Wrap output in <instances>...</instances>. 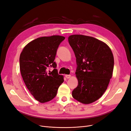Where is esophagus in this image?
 <instances>
[{
    "label": "esophagus",
    "instance_id": "1",
    "mask_svg": "<svg viewBox=\"0 0 131 131\" xmlns=\"http://www.w3.org/2000/svg\"><path fill=\"white\" fill-rule=\"evenodd\" d=\"M71 77V75H65V77L66 79H70Z\"/></svg>",
    "mask_w": 131,
    "mask_h": 131
}]
</instances>
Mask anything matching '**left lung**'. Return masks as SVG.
<instances>
[{
    "mask_svg": "<svg viewBox=\"0 0 131 131\" xmlns=\"http://www.w3.org/2000/svg\"><path fill=\"white\" fill-rule=\"evenodd\" d=\"M68 40L77 65L78 85L72 91V96L82 104H91L105 93L112 77L113 53L106 43L93 37L75 34Z\"/></svg>",
    "mask_w": 131,
    "mask_h": 131,
    "instance_id": "left-lung-1",
    "label": "left lung"
}]
</instances>
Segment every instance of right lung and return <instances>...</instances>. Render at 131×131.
<instances>
[{"label":"right lung","mask_w":131,"mask_h":131,"mask_svg":"<svg viewBox=\"0 0 131 131\" xmlns=\"http://www.w3.org/2000/svg\"><path fill=\"white\" fill-rule=\"evenodd\" d=\"M65 38L43 37L32 41L20 54L19 67L23 80L34 98L41 103L49 101L57 95L64 79L59 75L54 61L58 48ZM53 67L52 71L48 68Z\"/></svg>","instance_id":"right-lung-1"}]
</instances>
